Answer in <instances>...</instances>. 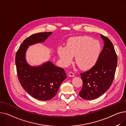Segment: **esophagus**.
I'll return each instance as SVG.
<instances>
[{
  "label": "esophagus",
  "mask_w": 126,
  "mask_h": 126,
  "mask_svg": "<svg viewBox=\"0 0 126 126\" xmlns=\"http://www.w3.org/2000/svg\"><path fill=\"white\" fill-rule=\"evenodd\" d=\"M68 75H69V76L70 77H75V74L73 73V72H69V73H68Z\"/></svg>",
  "instance_id": "esophagus-1"
}]
</instances>
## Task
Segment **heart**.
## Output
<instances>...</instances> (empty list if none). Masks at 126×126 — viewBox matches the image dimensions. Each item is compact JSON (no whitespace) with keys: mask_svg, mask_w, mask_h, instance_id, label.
Wrapping results in <instances>:
<instances>
[{"mask_svg":"<svg viewBox=\"0 0 126 126\" xmlns=\"http://www.w3.org/2000/svg\"><path fill=\"white\" fill-rule=\"evenodd\" d=\"M102 50L98 41L87 36L72 37L69 38L66 47L60 46L58 54L62 64L67 66L75 56L76 64L83 70H87L95 65Z\"/></svg>","mask_w":126,"mask_h":126,"instance_id":"b5f03b06","label":"heart"}]
</instances>
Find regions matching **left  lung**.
<instances>
[{"label":"left lung","instance_id":"8db88e82","mask_svg":"<svg viewBox=\"0 0 126 126\" xmlns=\"http://www.w3.org/2000/svg\"><path fill=\"white\" fill-rule=\"evenodd\" d=\"M104 47L98 61L89 70L80 74L83 87L79 92L85 100H92L103 95L111 86L114 78L117 57L113 44L101 35Z\"/></svg>","mask_w":126,"mask_h":126}]
</instances>
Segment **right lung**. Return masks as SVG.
Listing matches in <instances>:
<instances>
[{
	"instance_id": "right-lung-1",
	"label": "right lung",
	"mask_w": 126,
	"mask_h": 126,
	"mask_svg": "<svg viewBox=\"0 0 126 126\" xmlns=\"http://www.w3.org/2000/svg\"><path fill=\"white\" fill-rule=\"evenodd\" d=\"M52 32H39L25 39L17 50L15 63L18 78L23 88L32 97L47 101L57 94L60 86L67 78L63 68L48 61L39 66H32L25 59V53L30 45L43 42Z\"/></svg>"
}]
</instances>
